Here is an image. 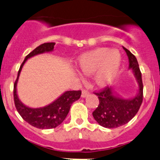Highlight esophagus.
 <instances>
[{"instance_id": "obj_1", "label": "esophagus", "mask_w": 160, "mask_h": 160, "mask_svg": "<svg viewBox=\"0 0 160 160\" xmlns=\"http://www.w3.org/2000/svg\"><path fill=\"white\" fill-rule=\"evenodd\" d=\"M89 94H90L89 91H87V90H83V91H82L81 96H82V98H86L87 96L89 95Z\"/></svg>"}]
</instances>
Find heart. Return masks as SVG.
<instances>
[{
	"mask_svg": "<svg viewBox=\"0 0 160 160\" xmlns=\"http://www.w3.org/2000/svg\"><path fill=\"white\" fill-rule=\"evenodd\" d=\"M120 66V54L109 48L94 49L83 53L78 58V68L81 73L87 77L96 73V83L102 87L114 80Z\"/></svg>",
	"mask_w": 160,
	"mask_h": 160,
	"instance_id": "b5f03b06",
	"label": "heart"
}]
</instances>
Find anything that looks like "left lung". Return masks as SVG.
Segmentation results:
<instances>
[{"instance_id":"left-lung-1","label":"left lung","mask_w":160,"mask_h":160,"mask_svg":"<svg viewBox=\"0 0 160 160\" xmlns=\"http://www.w3.org/2000/svg\"><path fill=\"white\" fill-rule=\"evenodd\" d=\"M123 48L128 57L129 69L135 77L138 90L134 97L128 99L120 97L112 87L95 93L99 105L92 115L99 125L106 128H116L128 123L137 114L143 100V83L138 60L126 48Z\"/></svg>"}]
</instances>
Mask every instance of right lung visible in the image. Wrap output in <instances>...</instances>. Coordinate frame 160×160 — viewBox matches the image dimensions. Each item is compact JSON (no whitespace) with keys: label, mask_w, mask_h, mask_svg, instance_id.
<instances>
[{"label":"right lung","mask_w":160,"mask_h":160,"mask_svg":"<svg viewBox=\"0 0 160 160\" xmlns=\"http://www.w3.org/2000/svg\"><path fill=\"white\" fill-rule=\"evenodd\" d=\"M55 43H44L36 48L32 52L25 58L22 63L18 72V77L14 84V101L16 109L20 116L25 121L34 128L39 129H52L55 128L61 124L69 113L71 105L75 101L78 100L81 95V91H65L56 100L52 102L49 105L40 108H30L26 106L20 101L17 94V83L22 69L25 62L29 58L35 55L44 54L46 52H53Z\"/></svg>","instance_id":"right-lung-1"}]
</instances>
